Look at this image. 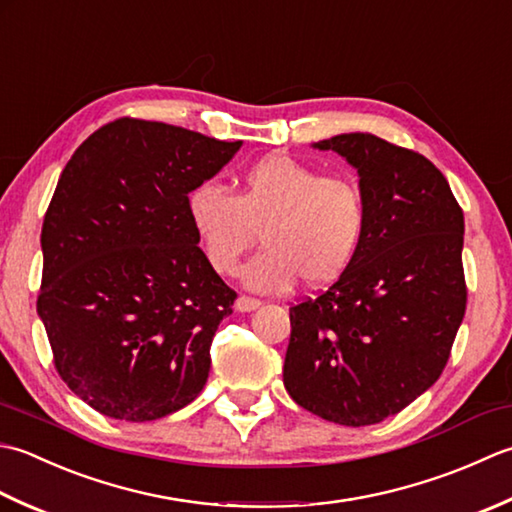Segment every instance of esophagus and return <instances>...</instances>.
Here are the masks:
<instances>
[{"label":"esophagus","mask_w":512,"mask_h":512,"mask_svg":"<svg viewBox=\"0 0 512 512\" xmlns=\"http://www.w3.org/2000/svg\"><path fill=\"white\" fill-rule=\"evenodd\" d=\"M260 305H263V302L260 300H256V298H249V296H238L236 298V311H254V309H258Z\"/></svg>","instance_id":"esophagus-1"}]
</instances>
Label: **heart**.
Wrapping results in <instances>:
<instances>
[{
  "label": "heart",
  "instance_id": "b5f03b06",
  "mask_svg": "<svg viewBox=\"0 0 512 512\" xmlns=\"http://www.w3.org/2000/svg\"><path fill=\"white\" fill-rule=\"evenodd\" d=\"M187 216L218 274H236L243 254L265 249L243 269L247 287H325L347 274L367 236V198L347 176H320L289 154H269L238 179L236 196L216 183L187 194Z\"/></svg>",
  "mask_w": 512,
  "mask_h": 512
}]
</instances>
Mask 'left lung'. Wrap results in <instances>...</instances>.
Returning a JSON list of instances; mask_svg holds the SVG:
<instances>
[{
  "label": "left lung",
  "mask_w": 512,
  "mask_h": 512,
  "mask_svg": "<svg viewBox=\"0 0 512 512\" xmlns=\"http://www.w3.org/2000/svg\"><path fill=\"white\" fill-rule=\"evenodd\" d=\"M314 148L358 170L369 223L347 274L289 309L283 382L322 420L369 426L433 387L451 356L466 311L464 212L413 150L369 132Z\"/></svg>",
  "instance_id": "left-lung-1"
}]
</instances>
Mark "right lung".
I'll return each instance as SVG.
<instances>
[{
  "label": "right lung",
  "mask_w": 512,
  "mask_h": 512,
  "mask_svg": "<svg viewBox=\"0 0 512 512\" xmlns=\"http://www.w3.org/2000/svg\"><path fill=\"white\" fill-rule=\"evenodd\" d=\"M241 145L123 117L61 172L41 227L37 314L61 380L95 411L150 422L205 387L236 291L198 247L187 194Z\"/></svg>",
  "instance_id": "1"
}]
</instances>
